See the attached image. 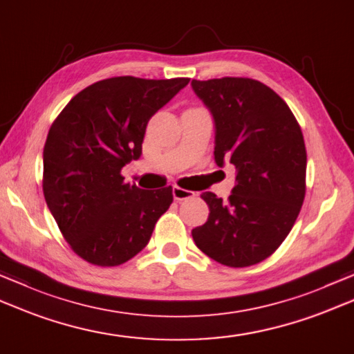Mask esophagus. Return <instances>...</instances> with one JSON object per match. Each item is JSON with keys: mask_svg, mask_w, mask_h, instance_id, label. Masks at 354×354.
Masks as SVG:
<instances>
[{"mask_svg": "<svg viewBox=\"0 0 354 354\" xmlns=\"http://www.w3.org/2000/svg\"><path fill=\"white\" fill-rule=\"evenodd\" d=\"M171 192H173V198H175L176 201H184V199H189V198L195 196V192L185 190V189H183V187H179V185H173Z\"/></svg>", "mask_w": 354, "mask_h": 354, "instance_id": "34e87169", "label": "esophagus"}]
</instances>
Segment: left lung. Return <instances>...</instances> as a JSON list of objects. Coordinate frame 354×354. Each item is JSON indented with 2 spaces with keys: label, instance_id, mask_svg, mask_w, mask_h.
Returning a JSON list of instances; mask_svg holds the SVG:
<instances>
[{
  "label": "left lung",
  "instance_id": "8db88e82",
  "mask_svg": "<svg viewBox=\"0 0 354 354\" xmlns=\"http://www.w3.org/2000/svg\"><path fill=\"white\" fill-rule=\"evenodd\" d=\"M214 121V161L236 167L228 201L201 195L210 209L192 230L201 252L227 267H248L274 253L292 230L306 196L307 151L292 110L250 78L192 81Z\"/></svg>",
  "mask_w": 354,
  "mask_h": 354
}]
</instances>
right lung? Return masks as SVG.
<instances>
[{"instance_id": "add662e5", "label": "right lung", "mask_w": 354, "mask_h": 354, "mask_svg": "<svg viewBox=\"0 0 354 354\" xmlns=\"http://www.w3.org/2000/svg\"><path fill=\"white\" fill-rule=\"evenodd\" d=\"M189 78L116 76L81 90L48 130L43 192L62 236L93 266L115 267L149 244L156 221L173 203L124 183L121 169L142 153L145 127Z\"/></svg>"}]
</instances>
